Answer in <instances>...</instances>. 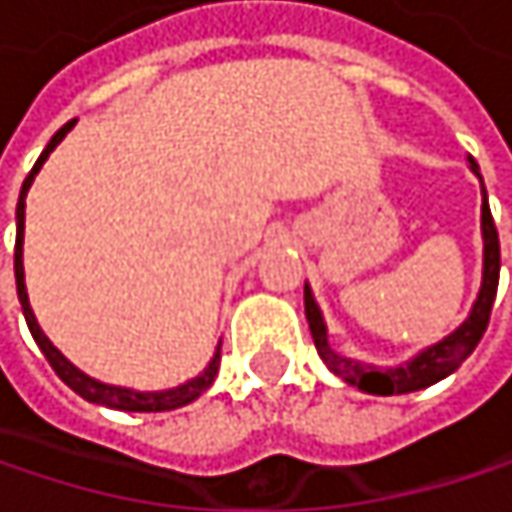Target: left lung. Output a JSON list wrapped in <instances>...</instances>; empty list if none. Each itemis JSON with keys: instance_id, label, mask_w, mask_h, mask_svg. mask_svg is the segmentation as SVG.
Wrapping results in <instances>:
<instances>
[{"instance_id": "8db88e82", "label": "left lung", "mask_w": 512, "mask_h": 512, "mask_svg": "<svg viewBox=\"0 0 512 512\" xmlns=\"http://www.w3.org/2000/svg\"><path fill=\"white\" fill-rule=\"evenodd\" d=\"M468 168L480 180V192H483V204H480L483 278H480V290H477V299H474L468 317L451 335H445L442 341L424 347L409 361L391 364V367H379V364H367V361L341 356V353L332 350L323 311H320L311 287L305 284V317H308V329H311L317 353L335 376L356 385L358 391H364V394L391 397V394H409V391H421V388L436 385L439 379L451 376L462 361L474 353V347L480 344V338H483V332L489 326V314H492V302H495V290H498V272H501V246H498V231H495V222H492V213H489V204H486V186H483L480 168H477V162L471 156H468Z\"/></svg>"}]
</instances>
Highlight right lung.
Listing matches in <instances>:
<instances>
[{
  "label": "right lung",
  "instance_id": "add662e5",
  "mask_svg": "<svg viewBox=\"0 0 512 512\" xmlns=\"http://www.w3.org/2000/svg\"><path fill=\"white\" fill-rule=\"evenodd\" d=\"M76 121H67L55 136L50 139V145L44 148V154L38 156L35 168L29 171V177L23 180V189H20V201H17V246H14V278H17V296H20V305H23V317L29 323V332L35 338V344L41 347V353L47 356V361L52 364V370L58 373V379L64 385H70L82 400L88 403H97V406H109V409H121V412H168V409H180L192 400H198L216 379L219 373V358H222V341L216 347V353L210 358V364L186 379L183 385H174V388H165V391H136V388H124V385H109V382H100L88 373H82L73 361L61 356L58 347H52V341L44 335V329L38 326V317L29 305V290H26V272H23V231H26V195L41 171V165L47 162V156L61 145V139L73 130Z\"/></svg>",
  "mask_w": 512,
  "mask_h": 512
}]
</instances>
